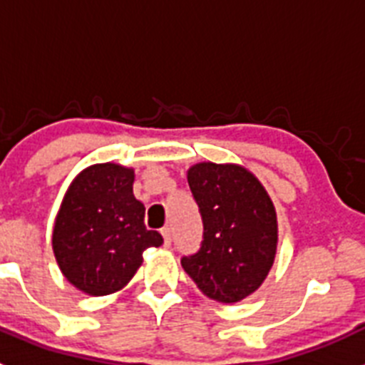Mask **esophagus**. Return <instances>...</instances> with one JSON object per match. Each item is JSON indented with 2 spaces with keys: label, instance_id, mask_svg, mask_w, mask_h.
Returning a JSON list of instances; mask_svg holds the SVG:
<instances>
[{
  "label": "esophagus",
  "instance_id": "34e87169",
  "mask_svg": "<svg viewBox=\"0 0 365 365\" xmlns=\"http://www.w3.org/2000/svg\"><path fill=\"white\" fill-rule=\"evenodd\" d=\"M160 234H163L164 237V247H170V245H172V228L164 227L163 230H160Z\"/></svg>",
  "mask_w": 365,
  "mask_h": 365
}]
</instances>
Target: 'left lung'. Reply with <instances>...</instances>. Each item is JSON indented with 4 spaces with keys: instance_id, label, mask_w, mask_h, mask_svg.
Returning a JSON list of instances; mask_svg holds the SVG:
<instances>
[{
    "instance_id": "obj_1",
    "label": "left lung",
    "mask_w": 365,
    "mask_h": 365,
    "mask_svg": "<svg viewBox=\"0 0 365 365\" xmlns=\"http://www.w3.org/2000/svg\"><path fill=\"white\" fill-rule=\"evenodd\" d=\"M188 185L205 232L199 252L182 257L180 265L206 298L241 302L265 282L276 257L272 199L250 170L234 163L193 164Z\"/></svg>"
}]
</instances>
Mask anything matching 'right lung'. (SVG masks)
Instances as JSON below:
<instances>
[{"instance_id": "1", "label": "right lung", "mask_w": 365, "mask_h": 365, "mask_svg": "<svg viewBox=\"0 0 365 365\" xmlns=\"http://www.w3.org/2000/svg\"><path fill=\"white\" fill-rule=\"evenodd\" d=\"M133 168L87 166L74 177L54 219L53 252L67 282L89 296L124 289L143 252L163 235L144 225L146 208L133 195Z\"/></svg>"}]
</instances>
